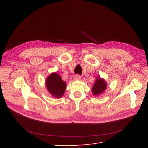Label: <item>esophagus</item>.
Segmentation results:
<instances>
[{"mask_svg": "<svg viewBox=\"0 0 148 148\" xmlns=\"http://www.w3.org/2000/svg\"><path fill=\"white\" fill-rule=\"evenodd\" d=\"M74 79L76 81H79V80L81 79V77H80L79 75H75L74 76Z\"/></svg>", "mask_w": 148, "mask_h": 148, "instance_id": "34e87169", "label": "esophagus"}]
</instances>
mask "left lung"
Masks as SVG:
<instances>
[{
  "mask_svg": "<svg viewBox=\"0 0 148 148\" xmlns=\"http://www.w3.org/2000/svg\"><path fill=\"white\" fill-rule=\"evenodd\" d=\"M107 88V83L104 78L98 77L92 88V93L95 96H98L104 92Z\"/></svg>",
  "mask_w": 148,
  "mask_h": 148,
  "instance_id": "1",
  "label": "left lung"
}]
</instances>
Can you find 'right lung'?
Wrapping results in <instances>:
<instances>
[{
    "label": "right lung",
    "instance_id": "add662e5",
    "mask_svg": "<svg viewBox=\"0 0 148 148\" xmlns=\"http://www.w3.org/2000/svg\"><path fill=\"white\" fill-rule=\"evenodd\" d=\"M47 90L51 95L56 98L63 96L66 89V83L62 80L60 76L56 72L49 75L46 79Z\"/></svg>",
    "mask_w": 148,
    "mask_h": 148
}]
</instances>
